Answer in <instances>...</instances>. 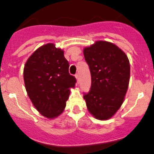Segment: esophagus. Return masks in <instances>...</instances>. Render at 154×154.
<instances>
[{
	"label": "esophagus",
	"instance_id": "obj_1",
	"mask_svg": "<svg viewBox=\"0 0 154 154\" xmlns=\"http://www.w3.org/2000/svg\"><path fill=\"white\" fill-rule=\"evenodd\" d=\"M75 77H76V79H77V81H78V80H79V74H76Z\"/></svg>",
	"mask_w": 154,
	"mask_h": 154
}]
</instances>
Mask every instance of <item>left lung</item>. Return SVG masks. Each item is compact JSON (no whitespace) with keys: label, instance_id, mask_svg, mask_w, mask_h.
<instances>
[{"label":"left lung","instance_id":"1","mask_svg":"<svg viewBox=\"0 0 154 154\" xmlns=\"http://www.w3.org/2000/svg\"><path fill=\"white\" fill-rule=\"evenodd\" d=\"M91 77V86L83 98L90 114L98 120L114 116L123 103L128 89L130 61L113 43L97 41L83 49Z\"/></svg>","mask_w":154,"mask_h":154}]
</instances>
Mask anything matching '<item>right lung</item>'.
<instances>
[{
    "label": "right lung",
    "instance_id": "1",
    "mask_svg": "<svg viewBox=\"0 0 154 154\" xmlns=\"http://www.w3.org/2000/svg\"><path fill=\"white\" fill-rule=\"evenodd\" d=\"M69 63L64 51L48 43L35 50L26 62L24 81L26 91L33 106L47 119L63 113L74 88L76 79L68 72Z\"/></svg>",
    "mask_w": 154,
    "mask_h": 154
}]
</instances>
